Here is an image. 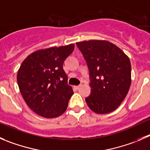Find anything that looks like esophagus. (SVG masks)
<instances>
[{"instance_id": "obj_1", "label": "esophagus", "mask_w": 150, "mask_h": 150, "mask_svg": "<svg viewBox=\"0 0 150 150\" xmlns=\"http://www.w3.org/2000/svg\"><path fill=\"white\" fill-rule=\"evenodd\" d=\"M81 86V85H78V86H74V88H75V89H78Z\"/></svg>"}]
</instances>
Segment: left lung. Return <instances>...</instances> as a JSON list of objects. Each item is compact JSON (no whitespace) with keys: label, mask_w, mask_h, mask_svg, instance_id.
Masks as SVG:
<instances>
[{"label":"left lung","mask_w":150,"mask_h":150,"mask_svg":"<svg viewBox=\"0 0 150 150\" xmlns=\"http://www.w3.org/2000/svg\"><path fill=\"white\" fill-rule=\"evenodd\" d=\"M87 63L91 94L86 102L91 110L107 114L124 100L131 85V64L128 56L107 40L77 42Z\"/></svg>","instance_id":"1"}]
</instances>
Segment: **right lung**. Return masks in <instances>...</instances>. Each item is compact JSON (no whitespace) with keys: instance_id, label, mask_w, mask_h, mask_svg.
<instances>
[{"instance_id":"add662e5","label":"right lung","mask_w":150,"mask_h":150,"mask_svg":"<svg viewBox=\"0 0 150 150\" xmlns=\"http://www.w3.org/2000/svg\"><path fill=\"white\" fill-rule=\"evenodd\" d=\"M73 43L40 50L29 54L18 69L17 81L28 107L47 118L66 111L73 95L63 69L66 58L73 52Z\"/></svg>"}]
</instances>
